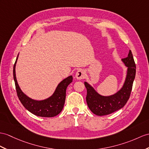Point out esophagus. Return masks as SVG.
Wrapping results in <instances>:
<instances>
[{
	"mask_svg": "<svg viewBox=\"0 0 149 149\" xmlns=\"http://www.w3.org/2000/svg\"><path fill=\"white\" fill-rule=\"evenodd\" d=\"M85 76V72L83 70H79L76 73V78L78 79H83Z\"/></svg>",
	"mask_w": 149,
	"mask_h": 149,
	"instance_id": "34e87169",
	"label": "esophagus"
}]
</instances>
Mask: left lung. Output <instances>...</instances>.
I'll return each mask as SVG.
<instances>
[{
  "label": "left lung",
  "instance_id": "1",
  "mask_svg": "<svg viewBox=\"0 0 149 149\" xmlns=\"http://www.w3.org/2000/svg\"><path fill=\"white\" fill-rule=\"evenodd\" d=\"M122 61L128 67L127 76L123 88L114 95L109 97L100 95L88 83H84L87 91L86 103L93 114L97 116L111 114L124 107L128 100L136 74V65L131 50L128 57L123 58Z\"/></svg>",
  "mask_w": 149,
  "mask_h": 149
}]
</instances>
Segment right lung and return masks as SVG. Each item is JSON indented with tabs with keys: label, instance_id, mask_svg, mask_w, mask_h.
<instances>
[{
	"label": "right lung",
	"instance_id": "obj_1",
	"mask_svg": "<svg viewBox=\"0 0 149 149\" xmlns=\"http://www.w3.org/2000/svg\"><path fill=\"white\" fill-rule=\"evenodd\" d=\"M18 55L13 68V77L15 82L17 95L23 106L28 111L34 115L40 117L51 118L56 116L62 111L65 99H66V91L68 86L72 81V77H68L58 85L55 92L53 95L43 100H35L27 97L21 91L16 78L15 66Z\"/></svg>",
	"mask_w": 149,
	"mask_h": 149
}]
</instances>
